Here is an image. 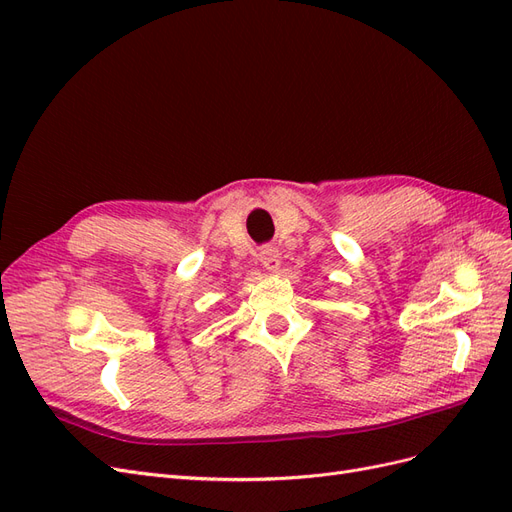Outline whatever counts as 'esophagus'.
I'll return each mask as SVG.
<instances>
[{"label":"esophagus","mask_w":512,"mask_h":512,"mask_svg":"<svg viewBox=\"0 0 512 512\" xmlns=\"http://www.w3.org/2000/svg\"><path fill=\"white\" fill-rule=\"evenodd\" d=\"M258 260L262 262V265H265L267 269H271V271H275L277 267H280V254H277V250L273 245H265V247H260V252H258Z\"/></svg>","instance_id":"esophagus-1"}]
</instances>
